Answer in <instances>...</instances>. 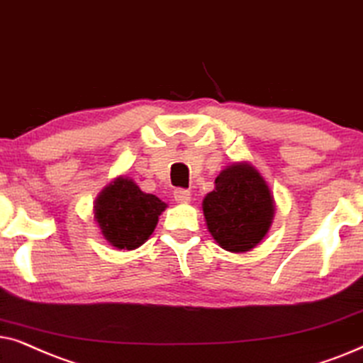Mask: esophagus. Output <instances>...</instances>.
<instances>
[{"label":"esophagus","instance_id":"1","mask_svg":"<svg viewBox=\"0 0 363 363\" xmlns=\"http://www.w3.org/2000/svg\"><path fill=\"white\" fill-rule=\"evenodd\" d=\"M174 199H176V202H179V204H187V202H191V192L179 187V189L174 191Z\"/></svg>","mask_w":363,"mask_h":363}]
</instances>
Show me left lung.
I'll return each mask as SVG.
<instances>
[{
  "label": "left lung",
  "mask_w": 363,
  "mask_h": 363,
  "mask_svg": "<svg viewBox=\"0 0 363 363\" xmlns=\"http://www.w3.org/2000/svg\"><path fill=\"white\" fill-rule=\"evenodd\" d=\"M204 217L216 242L229 252H247L267 234L274 217V197L254 166H227L206 196Z\"/></svg>",
  "instance_id": "8db88e82"
}]
</instances>
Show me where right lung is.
<instances>
[{"mask_svg": "<svg viewBox=\"0 0 363 363\" xmlns=\"http://www.w3.org/2000/svg\"><path fill=\"white\" fill-rule=\"evenodd\" d=\"M166 202L139 189L133 179L118 177L101 192L94 206L104 239L118 249H138L156 229Z\"/></svg>", "mask_w": 363, "mask_h": 363, "instance_id": "1", "label": "right lung"}]
</instances>
